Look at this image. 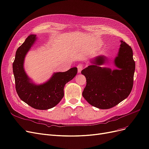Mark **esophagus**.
Listing matches in <instances>:
<instances>
[{
    "label": "esophagus",
    "mask_w": 149,
    "mask_h": 149,
    "mask_svg": "<svg viewBox=\"0 0 149 149\" xmlns=\"http://www.w3.org/2000/svg\"><path fill=\"white\" fill-rule=\"evenodd\" d=\"M77 69H78V72L79 73H80L81 70L83 69V68H84V65L81 64H79L77 65Z\"/></svg>",
    "instance_id": "esophagus-1"
}]
</instances>
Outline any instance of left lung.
<instances>
[{
    "label": "left lung",
    "instance_id": "obj_1",
    "mask_svg": "<svg viewBox=\"0 0 149 149\" xmlns=\"http://www.w3.org/2000/svg\"><path fill=\"white\" fill-rule=\"evenodd\" d=\"M121 42L118 56L114 61L118 69L112 70L101 67L107 59L99 56L91 61L92 65L81 72L87 80L83 97L96 108H111L126 99L132 90L136 67L133 52L127 43Z\"/></svg>",
    "mask_w": 149,
    "mask_h": 149
}]
</instances>
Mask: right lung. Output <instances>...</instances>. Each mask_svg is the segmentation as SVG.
I'll return each instance as SVG.
<instances>
[{
    "instance_id": "add662e5",
    "label": "right lung",
    "mask_w": 149,
    "mask_h": 149,
    "mask_svg": "<svg viewBox=\"0 0 149 149\" xmlns=\"http://www.w3.org/2000/svg\"><path fill=\"white\" fill-rule=\"evenodd\" d=\"M36 40L35 35L28 36L16 51L13 63V72L15 88L20 98L32 108L48 109L54 107L64 97L65 85L73 79L77 73V68H72L64 72L54 73L46 83L33 84L23 68L24 59Z\"/></svg>"
}]
</instances>
